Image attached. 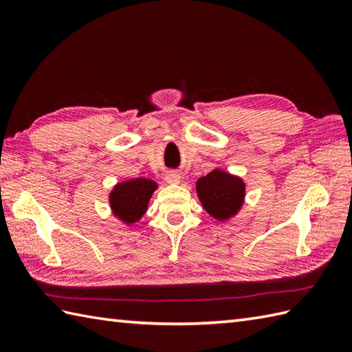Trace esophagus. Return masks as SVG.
Segmentation results:
<instances>
[{"label":"esophagus","instance_id":"1","mask_svg":"<svg viewBox=\"0 0 352 352\" xmlns=\"http://www.w3.org/2000/svg\"><path fill=\"white\" fill-rule=\"evenodd\" d=\"M164 180H166L169 184H178L182 182V175L178 170H168L164 174Z\"/></svg>","mask_w":352,"mask_h":352}]
</instances>
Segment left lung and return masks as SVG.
Returning a JSON list of instances; mask_svg holds the SVG:
<instances>
[{"instance_id": "1", "label": "left lung", "mask_w": 352, "mask_h": 352, "mask_svg": "<svg viewBox=\"0 0 352 352\" xmlns=\"http://www.w3.org/2000/svg\"><path fill=\"white\" fill-rule=\"evenodd\" d=\"M197 192L208 214L218 221H227L243 204L245 183L239 177L214 169L197 182Z\"/></svg>"}]
</instances>
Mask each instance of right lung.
Here are the masks:
<instances>
[{
    "instance_id": "add662e5",
    "label": "right lung",
    "mask_w": 352,
    "mask_h": 352,
    "mask_svg": "<svg viewBox=\"0 0 352 352\" xmlns=\"http://www.w3.org/2000/svg\"><path fill=\"white\" fill-rule=\"evenodd\" d=\"M157 189V183L148 178H134L130 182L118 183L110 192V207L115 216L125 223L138 222L149 203V198Z\"/></svg>"
}]
</instances>
